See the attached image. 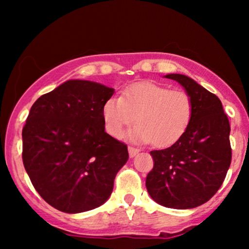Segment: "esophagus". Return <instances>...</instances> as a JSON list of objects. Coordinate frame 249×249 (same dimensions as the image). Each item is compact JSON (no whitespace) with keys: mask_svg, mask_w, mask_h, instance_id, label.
<instances>
[{"mask_svg":"<svg viewBox=\"0 0 249 249\" xmlns=\"http://www.w3.org/2000/svg\"><path fill=\"white\" fill-rule=\"evenodd\" d=\"M128 154H130V157L131 158H133V157H136L137 154L139 153V150L138 148H136V147H132V146H128Z\"/></svg>","mask_w":249,"mask_h":249,"instance_id":"34e87169","label":"esophagus"}]
</instances>
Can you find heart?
I'll use <instances>...</instances> for the list:
<instances>
[{
  "instance_id": "b5f03b06",
  "label": "heart",
  "mask_w": 249,
  "mask_h": 249,
  "mask_svg": "<svg viewBox=\"0 0 249 249\" xmlns=\"http://www.w3.org/2000/svg\"><path fill=\"white\" fill-rule=\"evenodd\" d=\"M193 116V102L186 91L168 89L151 82H139L123 91L122 97H111L103 107L105 128L121 138L134 122L130 138L166 147L186 132Z\"/></svg>"
}]
</instances>
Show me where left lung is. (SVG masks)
<instances>
[{"label": "left lung", "mask_w": 249, "mask_h": 249, "mask_svg": "<svg viewBox=\"0 0 249 249\" xmlns=\"http://www.w3.org/2000/svg\"><path fill=\"white\" fill-rule=\"evenodd\" d=\"M177 81L193 102L192 121L172 146L151 151L154 165L146 177L150 196L161 206L188 210L218 192L232 159L231 126L220 99L194 79L180 73Z\"/></svg>", "instance_id": "obj_1"}]
</instances>
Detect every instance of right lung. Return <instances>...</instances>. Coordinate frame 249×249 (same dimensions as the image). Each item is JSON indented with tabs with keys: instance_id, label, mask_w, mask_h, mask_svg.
<instances>
[{
	"instance_id": "1",
	"label": "right lung",
	"mask_w": 249,
	"mask_h": 249,
	"mask_svg": "<svg viewBox=\"0 0 249 249\" xmlns=\"http://www.w3.org/2000/svg\"><path fill=\"white\" fill-rule=\"evenodd\" d=\"M115 89L70 79L30 108L22 159L35 190L64 213L93 210L110 198L127 146L105 132L104 103Z\"/></svg>"
}]
</instances>
